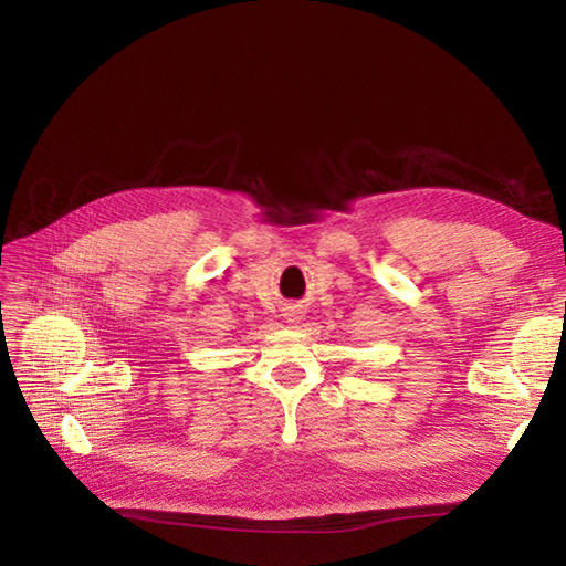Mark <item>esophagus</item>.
<instances>
[{
  "label": "esophagus",
  "instance_id": "1",
  "mask_svg": "<svg viewBox=\"0 0 566 566\" xmlns=\"http://www.w3.org/2000/svg\"><path fill=\"white\" fill-rule=\"evenodd\" d=\"M285 316H287V321H295V323H297V321L302 318V312H300V310H295V306H293V310H290Z\"/></svg>",
  "mask_w": 566,
  "mask_h": 566
}]
</instances>
